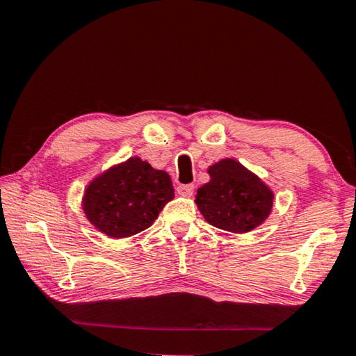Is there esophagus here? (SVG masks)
<instances>
[{
	"label": "esophagus",
	"mask_w": 356,
	"mask_h": 356,
	"mask_svg": "<svg viewBox=\"0 0 356 356\" xmlns=\"http://www.w3.org/2000/svg\"><path fill=\"white\" fill-rule=\"evenodd\" d=\"M195 191V185L193 184H184V185H179L177 187V193L180 196H191Z\"/></svg>",
	"instance_id": "obj_1"
}]
</instances>
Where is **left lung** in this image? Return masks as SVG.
<instances>
[{"label":"left lung","mask_w":356,"mask_h":356,"mask_svg":"<svg viewBox=\"0 0 356 356\" xmlns=\"http://www.w3.org/2000/svg\"><path fill=\"white\" fill-rule=\"evenodd\" d=\"M209 174L211 182L196 193L206 222L231 233H247L266 220L274 195L255 174L231 158L209 168Z\"/></svg>","instance_id":"8db88e82"}]
</instances>
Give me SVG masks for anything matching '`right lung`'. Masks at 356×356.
I'll return each instance as SVG.
<instances>
[{"label": "right lung", "mask_w": 356, "mask_h": 356, "mask_svg": "<svg viewBox=\"0 0 356 356\" xmlns=\"http://www.w3.org/2000/svg\"><path fill=\"white\" fill-rule=\"evenodd\" d=\"M174 198L171 177L140 158L111 168L87 187L83 211L99 231L128 238L147 229Z\"/></svg>", "instance_id": "add662e5"}]
</instances>
